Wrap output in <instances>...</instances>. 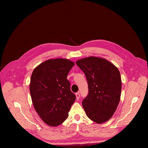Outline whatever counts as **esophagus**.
<instances>
[{
    "label": "esophagus",
    "mask_w": 148,
    "mask_h": 148,
    "mask_svg": "<svg viewBox=\"0 0 148 148\" xmlns=\"http://www.w3.org/2000/svg\"><path fill=\"white\" fill-rule=\"evenodd\" d=\"M75 96H76L77 99H79V97H80V94H79V92H77V93L75 94Z\"/></svg>",
    "instance_id": "34e87169"
}]
</instances>
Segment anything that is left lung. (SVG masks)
Returning <instances> with one entry per match:
<instances>
[{
  "label": "left lung",
  "mask_w": 148,
  "mask_h": 148,
  "mask_svg": "<svg viewBox=\"0 0 148 148\" xmlns=\"http://www.w3.org/2000/svg\"><path fill=\"white\" fill-rule=\"evenodd\" d=\"M76 64L88 82V94L82 102L86 115L97 123L108 121L121 98L122 83L118 69L106 59L96 57L78 60Z\"/></svg>",
  "instance_id": "8db88e82"
}]
</instances>
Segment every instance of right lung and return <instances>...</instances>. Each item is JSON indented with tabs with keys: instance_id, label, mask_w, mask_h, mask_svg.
Listing matches in <instances>:
<instances>
[{
	"instance_id": "add662e5",
	"label": "right lung",
	"mask_w": 148,
	"mask_h": 148,
	"mask_svg": "<svg viewBox=\"0 0 148 148\" xmlns=\"http://www.w3.org/2000/svg\"><path fill=\"white\" fill-rule=\"evenodd\" d=\"M74 63L67 59H50L33 70L30 92L36 111L51 126H57L69 116L75 100L67 75Z\"/></svg>"
}]
</instances>
